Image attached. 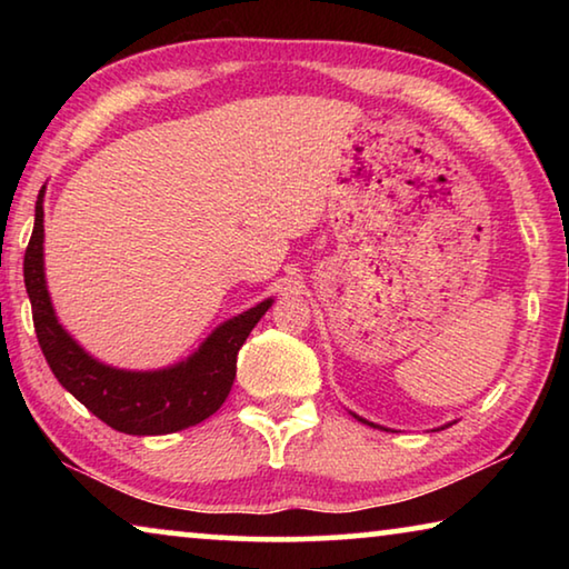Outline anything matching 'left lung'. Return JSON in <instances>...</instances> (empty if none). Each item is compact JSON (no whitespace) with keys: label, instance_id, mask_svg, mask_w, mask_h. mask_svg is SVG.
I'll use <instances>...</instances> for the list:
<instances>
[{"label":"left lung","instance_id":"8db88e82","mask_svg":"<svg viewBox=\"0 0 569 569\" xmlns=\"http://www.w3.org/2000/svg\"><path fill=\"white\" fill-rule=\"evenodd\" d=\"M353 419H359L361 423H369V427H373V429H383V431H391V429H387V427H379V423H373V421H369V419H363V417H359V413H353V411H349ZM447 427H451V423H445V427H439V429H447ZM437 429V431H439Z\"/></svg>","mask_w":569,"mask_h":569}]
</instances>
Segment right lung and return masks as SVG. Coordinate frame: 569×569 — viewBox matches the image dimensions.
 I'll use <instances>...</instances> for the list:
<instances>
[{
    "label": "right lung",
    "instance_id": "1",
    "mask_svg": "<svg viewBox=\"0 0 569 569\" xmlns=\"http://www.w3.org/2000/svg\"><path fill=\"white\" fill-rule=\"evenodd\" d=\"M44 188L37 196L34 230L24 253V286L40 349L57 381L108 427L134 437L172 435L220 409L236 379V356L273 298L218 326L188 359L166 369L134 371L102 363L57 321L44 278Z\"/></svg>",
    "mask_w": 569,
    "mask_h": 569
}]
</instances>
